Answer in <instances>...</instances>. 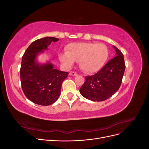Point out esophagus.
I'll return each mask as SVG.
<instances>
[{
    "mask_svg": "<svg viewBox=\"0 0 149 149\" xmlns=\"http://www.w3.org/2000/svg\"><path fill=\"white\" fill-rule=\"evenodd\" d=\"M69 75H70V76H77L78 74L75 73V72H70V73H69Z\"/></svg>",
    "mask_w": 149,
    "mask_h": 149,
    "instance_id": "esophagus-1",
    "label": "esophagus"
}]
</instances>
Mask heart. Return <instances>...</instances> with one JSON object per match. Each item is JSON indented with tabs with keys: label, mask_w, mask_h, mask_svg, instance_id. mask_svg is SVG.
<instances>
[{
	"label": "heart",
	"mask_w": 149,
	"mask_h": 149,
	"mask_svg": "<svg viewBox=\"0 0 149 149\" xmlns=\"http://www.w3.org/2000/svg\"><path fill=\"white\" fill-rule=\"evenodd\" d=\"M109 57L107 47L103 43H73L66 47V53H61L59 60L67 68L74 61H79L80 68L84 73L93 74L104 66Z\"/></svg>",
	"instance_id": "1"
}]
</instances>
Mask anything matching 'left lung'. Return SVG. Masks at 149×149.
Listing matches in <instances>:
<instances>
[{
	"instance_id": "8db88e82",
	"label": "left lung",
	"mask_w": 149,
	"mask_h": 149,
	"mask_svg": "<svg viewBox=\"0 0 149 149\" xmlns=\"http://www.w3.org/2000/svg\"><path fill=\"white\" fill-rule=\"evenodd\" d=\"M116 56L108 61L102 68L93 76H86V81L79 92L85 98L93 101L107 100L119 89L123 78L125 65L124 55L113 46Z\"/></svg>"
}]
</instances>
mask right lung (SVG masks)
I'll return each mask as SVG.
<instances>
[{
    "instance_id": "right-lung-1",
    "label": "right lung",
    "mask_w": 149,
    "mask_h": 149,
    "mask_svg": "<svg viewBox=\"0 0 149 149\" xmlns=\"http://www.w3.org/2000/svg\"><path fill=\"white\" fill-rule=\"evenodd\" d=\"M59 38L45 37L35 40L22 56L20 71L22 90L29 100L37 104L49 106L57 101L61 84L68 73L54 68L52 63H40L39 55L44 53L52 42Z\"/></svg>"
}]
</instances>
